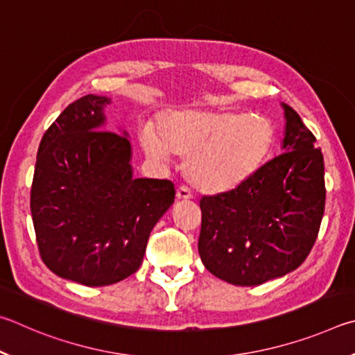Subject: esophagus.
Wrapping results in <instances>:
<instances>
[{
	"label": "esophagus",
	"instance_id": "34e87169",
	"mask_svg": "<svg viewBox=\"0 0 355 355\" xmlns=\"http://www.w3.org/2000/svg\"><path fill=\"white\" fill-rule=\"evenodd\" d=\"M176 198H178L179 201H187V200H191V198H193V195H191V191H190L189 187H185V185H181V187L176 190Z\"/></svg>",
	"mask_w": 355,
	"mask_h": 355
}]
</instances>
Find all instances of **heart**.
Segmentation results:
<instances>
[{
	"mask_svg": "<svg viewBox=\"0 0 355 355\" xmlns=\"http://www.w3.org/2000/svg\"><path fill=\"white\" fill-rule=\"evenodd\" d=\"M141 130L148 154L185 157V176L204 193H225L256 173L275 141L270 118L239 110L196 107L164 112Z\"/></svg>",
	"mask_w": 355,
	"mask_h": 355,
	"instance_id": "heart-1",
	"label": "heart"
}]
</instances>
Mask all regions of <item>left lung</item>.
<instances>
[{
	"instance_id": "8db88e82",
	"label": "left lung",
	"mask_w": 355,
	"mask_h": 355,
	"mask_svg": "<svg viewBox=\"0 0 355 355\" xmlns=\"http://www.w3.org/2000/svg\"><path fill=\"white\" fill-rule=\"evenodd\" d=\"M284 153L240 187L200 201L198 251L229 284L252 287L296 270L315 243L324 214V160L315 135L284 104Z\"/></svg>"
}]
</instances>
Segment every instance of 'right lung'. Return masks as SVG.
<instances>
[{
    "label": "right lung",
    "mask_w": 355,
    "mask_h": 355,
    "mask_svg": "<svg viewBox=\"0 0 355 355\" xmlns=\"http://www.w3.org/2000/svg\"><path fill=\"white\" fill-rule=\"evenodd\" d=\"M110 99H76L43 134L31 214L40 257L54 275L89 287L140 268L155 223L174 201L166 179H134L126 135L103 129Z\"/></svg>",
    "instance_id": "obj_1"
}]
</instances>
